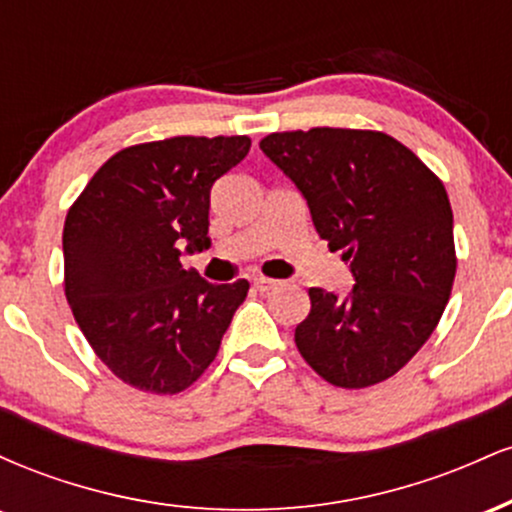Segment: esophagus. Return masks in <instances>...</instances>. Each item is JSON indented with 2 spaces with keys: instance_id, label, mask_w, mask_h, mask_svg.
<instances>
[{
  "instance_id": "34e87169",
  "label": "esophagus",
  "mask_w": 512,
  "mask_h": 512,
  "mask_svg": "<svg viewBox=\"0 0 512 512\" xmlns=\"http://www.w3.org/2000/svg\"><path fill=\"white\" fill-rule=\"evenodd\" d=\"M252 284H255L257 291H272V289H276V286H279V281L267 279V276H255V279H252Z\"/></svg>"
}]
</instances>
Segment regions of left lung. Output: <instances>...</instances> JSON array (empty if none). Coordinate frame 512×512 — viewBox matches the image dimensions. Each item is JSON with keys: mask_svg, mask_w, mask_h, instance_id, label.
I'll return each instance as SVG.
<instances>
[{"mask_svg": "<svg viewBox=\"0 0 512 512\" xmlns=\"http://www.w3.org/2000/svg\"><path fill=\"white\" fill-rule=\"evenodd\" d=\"M260 149L354 276L346 296L308 291L298 351L337 387L383 383L426 344L450 298L457 260L443 182L407 146L368 129L276 132Z\"/></svg>", "mask_w": 512, "mask_h": 512, "instance_id": "8db88e82", "label": "left lung"}]
</instances>
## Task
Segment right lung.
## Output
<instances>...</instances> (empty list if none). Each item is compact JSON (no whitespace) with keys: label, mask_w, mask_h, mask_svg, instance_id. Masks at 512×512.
Wrapping results in <instances>:
<instances>
[{"label":"right lung","mask_w":512,"mask_h":512,"mask_svg":"<svg viewBox=\"0 0 512 512\" xmlns=\"http://www.w3.org/2000/svg\"><path fill=\"white\" fill-rule=\"evenodd\" d=\"M248 151V137L129 146L69 209L64 293L91 349L122 383L175 395L216 358L250 284H209L182 269L180 248H209L211 187Z\"/></svg>","instance_id":"right-lung-1"}]
</instances>
